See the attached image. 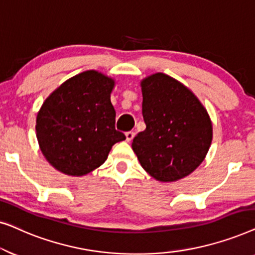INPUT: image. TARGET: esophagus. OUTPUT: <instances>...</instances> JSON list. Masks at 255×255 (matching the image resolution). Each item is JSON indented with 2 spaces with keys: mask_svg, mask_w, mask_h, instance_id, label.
<instances>
[{
  "mask_svg": "<svg viewBox=\"0 0 255 255\" xmlns=\"http://www.w3.org/2000/svg\"><path fill=\"white\" fill-rule=\"evenodd\" d=\"M125 137H127V141H131L134 137V132L133 131H128L127 133H125Z\"/></svg>",
  "mask_w": 255,
  "mask_h": 255,
  "instance_id": "34e87169",
  "label": "esophagus"
}]
</instances>
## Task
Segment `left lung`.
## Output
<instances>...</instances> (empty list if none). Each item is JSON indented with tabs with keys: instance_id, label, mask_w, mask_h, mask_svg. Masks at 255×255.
<instances>
[{
	"instance_id": "8db88e82",
	"label": "left lung",
	"mask_w": 255,
	"mask_h": 255,
	"mask_svg": "<svg viewBox=\"0 0 255 255\" xmlns=\"http://www.w3.org/2000/svg\"><path fill=\"white\" fill-rule=\"evenodd\" d=\"M141 93L146 128L132 142L141 167L161 182L189 175L211 145L207 110L186 86L163 73L142 80Z\"/></svg>"
}]
</instances>
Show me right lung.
I'll list each match as a JSON object with an SVG mask.
<instances>
[{"instance_id":"add662e5","label":"right lung","mask_w":255,"mask_h":255,"mask_svg":"<svg viewBox=\"0 0 255 255\" xmlns=\"http://www.w3.org/2000/svg\"><path fill=\"white\" fill-rule=\"evenodd\" d=\"M114 86V80L102 73L86 71L45 100L37 115V139L41 153L59 172L86 175L125 139L115 128L116 111L110 101Z\"/></svg>"}]
</instances>
